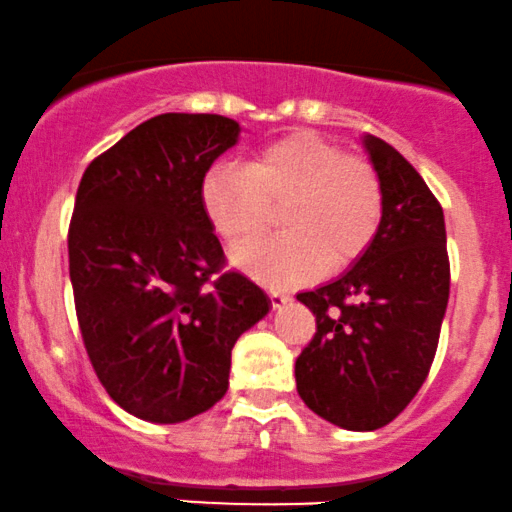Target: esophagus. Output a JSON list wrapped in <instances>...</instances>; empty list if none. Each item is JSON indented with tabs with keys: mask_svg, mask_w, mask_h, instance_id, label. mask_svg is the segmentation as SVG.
Segmentation results:
<instances>
[{
	"mask_svg": "<svg viewBox=\"0 0 512 512\" xmlns=\"http://www.w3.org/2000/svg\"><path fill=\"white\" fill-rule=\"evenodd\" d=\"M268 294H270V302H273L275 309H280L282 304H287V302H290V299H292L290 294H287L285 290H280V287H270Z\"/></svg>",
	"mask_w": 512,
	"mask_h": 512,
	"instance_id": "obj_1",
	"label": "esophagus"
}]
</instances>
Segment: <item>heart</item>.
Instances as JSON below:
<instances>
[{
    "mask_svg": "<svg viewBox=\"0 0 512 512\" xmlns=\"http://www.w3.org/2000/svg\"><path fill=\"white\" fill-rule=\"evenodd\" d=\"M201 206L230 244L261 232L280 206L282 232L239 246L232 261L287 285L357 261L381 225L383 194L369 162L314 131H292L254 150L246 167L215 162L201 182Z\"/></svg>",
    "mask_w": 512,
    "mask_h": 512,
    "instance_id": "1",
    "label": "heart"
}]
</instances>
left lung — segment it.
<instances>
[{
  "label": "left lung",
  "instance_id": "1",
  "mask_svg": "<svg viewBox=\"0 0 512 512\" xmlns=\"http://www.w3.org/2000/svg\"><path fill=\"white\" fill-rule=\"evenodd\" d=\"M383 215L374 242L338 280L299 292L316 333L294 364L299 398L326 422L374 431L429 376L450 294L443 208L393 146L366 134Z\"/></svg>",
  "mask_w": 512,
  "mask_h": 512
}]
</instances>
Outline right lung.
<instances>
[{"label":"right lung","instance_id":"add662e5","mask_svg":"<svg viewBox=\"0 0 512 512\" xmlns=\"http://www.w3.org/2000/svg\"><path fill=\"white\" fill-rule=\"evenodd\" d=\"M220 114L138 124L83 172L69 275L83 345L107 395L155 424L210 410L230 386L232 347L268 314L201 206V182L239 138Z\"/></svg>","mask_w":512,"mask_h":512}]
</instances>
